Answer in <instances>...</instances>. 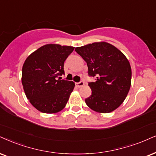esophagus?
<instances>
[{
    "instance_id": "1",
    "label": "esophagus",
    "mask_w": 156,
    "mask_h": 156,
    "mask_svg": "<svg viewBox=\"0 0 156 156\" xmlns=\"http://www.w3.org/2000/svg\"><path fill=\"white\" fill-rule=\"evenodd\" d=\"M76 85L77 87H81L82 86L84 85V82H76Z\"/></svg>"
}]
</instances>
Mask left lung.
Listing matches in <instances>:
<instances>
[{
  "instance_id": "8db88e82",
  "label": "left lung",
  "mask_w": 156,
  "mask_h": 156,
  "mask_svg": "<svg viewBox=\"0 0 156 156\" xmlns=\"http://www.w3.org/2000/svg\"><path fill=\"white\" fill-rule=\"evenodd\" d=\"M75 51L87 62L88 74L97 76L95 82L89 83L92 95L85 99L86 104L98 113L116 110L131 87L129 61L122 51L106 42L88 44Z\"/></svg>"
}]
</instances>
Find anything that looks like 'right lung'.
Instances as JSON below:
<instances>
[{
  "label": "right lung",
  "mask_w": 156,
  "mask_h": 156,
  "mask_svg": "<svg viewBox=\"0 0 156 156\" xmlns=\"http://www.w3.org/2000/svg\"><path fill=\"white\" fill-rule=\"evenodd\" d=\"M74 47L47 44L32 53L22 67V83L30 103L40 112L55 113L66 106L75 84L58 79Z\"/></svg>",
  "instance_id": "1"
}]
</instances>
